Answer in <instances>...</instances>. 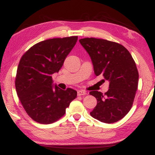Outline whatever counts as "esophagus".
<instances>
[{
  "label": "esophagus",
  "instance_id": "34e87169",
  "mask_svg": "<svg viewBox=\"0 0 155 155\" xmlns=\"http://www.w3.org/2000/svg\"><path fill=\"white\" fill-rule=\"evenodd\" d=\"M86 94H87V93H86V91H84V90H78L77 91V95L78 96H83V95H85Z\"/></svg>",
  "mask_w": 155,
  "mask_h": 155
}]
</instances>
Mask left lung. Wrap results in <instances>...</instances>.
<instances>
[{"mask_svg":"<svg viewBox=\"0 0 155 155\" xmlns=\"http://www.w3.org/2000/svg\"><path fill=\"white\" fill-rule=\"evenodd\" d=\"M80 44L90 55L94 71L109 81V90L103 94L91 91L97 104L90 115L102 122H116L130 111L137 89L139 74L128 50L120 44L103 39L83 38Z\"/></svg>","mask_w":155,"mask_h":155,"instance_id":"left-lung-1","label":"left lung"}]
</instances>
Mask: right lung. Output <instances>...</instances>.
Instances as JSON below:
<instances>
[{
    "label": "right lung",
    "instance_id": "1",
    "mask_svg": "<svg viewBox=\"0 0 155 155\" xmlns=\"http://www.w3.org/2000/svg\"><path fill=\"white\" fill-rule=\"evenodd\" d=\"M77 40V36H72L44 40L21 58L15 90L26 112L35 122L45 124L56 122L77 97L73 89L63 90L54 85L52 75L59 72Z\"/></svg>",
    "mask_w": 155,
    "mask_h": 155
}]
</instances>
